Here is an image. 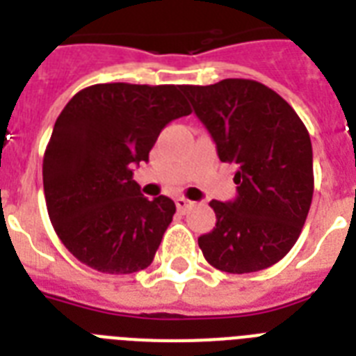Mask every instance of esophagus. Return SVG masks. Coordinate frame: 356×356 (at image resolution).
Here are the masks:
<instances>
[{
  "mask_svg": "<svg viewBox=\"0 0 356 356\" xmlns=\"http://www.w3.org/2000/svg\"><path fill=\"white\" fill-rule=\"evenodd\" d=\"M175 205H177V209L181 212H186V211H190V209H192L195 203L194 201L186 200V197H177V200H175Z\"/></svg>",
  "mask_w": 356,
  "mask_h": 356,
  "instance_id": "1",
  "label": "esophagus"
}]
</instances>
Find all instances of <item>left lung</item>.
<instances>
[{"instance_id": "left-lung-1", "label": "left lung", "mask_w": 356, "mask_h": 356, "mask_svg": "<svg viewBox=\"0 0 356 356\" xmlns=\"http://www.w3.org/2000/svg\"><path fill=\"white\" fill-rule=\"evenodd\" d=\"M183 92L216 142L222 162L236 164V200H212L216 227L197 238L216 270L251 273L293 248L314 194L312 144L296 111L251 79L184 85Z\"/></svg>"}]
</instances>
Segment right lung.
Returning <instances> with one entry per match:
<instances>
[{"mask_svg": "<svg viewBox=\"0 0 356 356\" xmlns=\"http://www.w3.org/2000/svg\"><path fill=\"white\" fill-rule=\"evenodd\" d=\"M181 85L105 83L77 92L55 122L42 177L47 214L70 253L102 273L147 268L175 203L147 200L133 168L159 134L192 108Z\"/></svg>", "mask_w": 356, "mask_h": 356, "instance_id": "right-lung-1", "label": "right lung"}]
</instances>
